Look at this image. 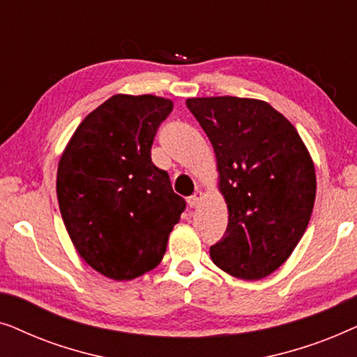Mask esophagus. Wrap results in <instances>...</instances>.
I'll list each match as a JSON object with an SVG mask.
<instances>
[{"instance_id":"1","label":"esophagus","mask_w":357,"mask_h":357,"mask_svg":"<svg viewBox=\"0 0 357 357\" xmlns=\"http://www.w3.org/2000/svg\"><path fill=\"white\" fill-rule=\"evenodd\" d=\"M202 202H203V192H202V190H197V192H195L192 197H190L188 204H190V208H198L199 203H202Z\"/></svg>"}]
</instances>
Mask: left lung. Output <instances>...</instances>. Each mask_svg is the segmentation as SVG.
<instances>
[{"label":"left lung","instance_id":"8db88e82","mask_svg":"<svg viewBox=\"0 0 357 357\" xmlns=\"http://www.w3.org/2000/svg\"><path fill=\"white\" fill-rule=\"evenodd\" d=\"M187 107L213 144L229 213L211 260L231 276L263 280L309 226L317 192L312 155L294 125L265 100L190 97Z\"/></svg>","mask_w":357,"mask_h":357}]
</instances>
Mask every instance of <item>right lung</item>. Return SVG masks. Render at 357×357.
Returning <instances> with one entry per match:
<instances>
[{"label": "right lung", "instance_id": "obj_1", "mask_svg": "<svg viewBox=\"0 0 357 357\" xmlns=\"http://www.w3.org/2000/svg\"><path fill=\"white\" fill-rule=\"evenodd\" d=\"M174 102L115 94L81 121L63 151L56 197L76 252L110 280L131 281L162 260L185 209L151 146Z\"/></svg>", "mask_w": 357, "mask_h": 357}]
</instances>
